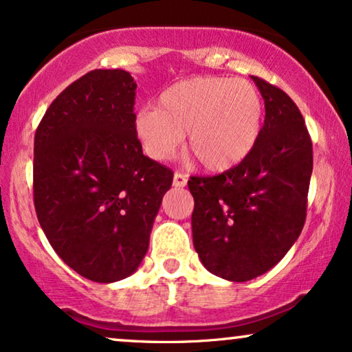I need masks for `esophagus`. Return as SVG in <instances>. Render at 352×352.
I'll use <instances>...</instances> for the list:
<instances>
[{
    "mask_svg": "<svg viewBox=\"0 0 352 352\" xmlns=\"http://www.w3.org/2000/svg\"><path fill=\"white\" fill-rule=\"evenodd\" d=\"M186 182H188V179H186V175H184V173H173V186L175 188H184V186H186Z\"/></svg>",
    "mask_w": 352,
    "mask_h": 352,
    "instance_id": "obj_1",
    "label": "esophagus"
}]
</instances>
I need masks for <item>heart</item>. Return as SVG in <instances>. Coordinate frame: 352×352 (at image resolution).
<instances>
[{
	"instance_id": "1",
	"label": "heart",
	"mask_w": 352,
	"mask_h": 352,
	"mask_svg": "<svg viewBox=\"0 0 352 352\" xmlns=\"http://www.w3.org/2000/svg\"><path fill=\"white\" fill-rule=\"evenodd\" d=\"M264 102L245 78L193 77L166 88L157 109L135 117V135L154 161H166L186 133L185 154L210 173L227 172L250 156L259 140Z\"/></svg>"
}]
</instances>
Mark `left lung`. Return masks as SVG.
<instances>
[{
  "instance_id": "8db88e82",
  "label": "left lung",
  "mask_w": 352,
  "mask_h": 352,
  "mask_svg": "<svg viewBox=\"0 0 352 352\" xmlns=\"http://www.w3.org/2000/svg\"><path fill=\"white\" fill-rule=\"evenodd\" d=\"M265 104L254 149L214 177H191L193 245L210 274L248 282L277 265L306 222L312 142L287 93L251 77Z\"/></svg>"
}]
</instances>
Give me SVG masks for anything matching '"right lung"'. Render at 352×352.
Segmentation results:
<instances>
[{
  "label": "right lung",
  "instance_id": "obj_1",
  "mask_svg": "<svg viewBox=\"0 0 352 352\" xmlns=\"http://www.w3.org/2000/svg\"><path fill=\"white\" fill-rule=\"evenodd\" d=\"M137 83L96 69L65 88L35 133L34 203L58 256L98 283L142 264L173 173L144 156L135 135Z\"/></svg>",
  "mask_w": 352,
  "mask_h": 352
}]
</instances>
